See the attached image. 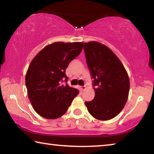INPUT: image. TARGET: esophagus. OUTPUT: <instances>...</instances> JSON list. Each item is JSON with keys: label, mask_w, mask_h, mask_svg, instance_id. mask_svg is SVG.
Wrapping results in <instances>:
<instances>
[{"label": "esophagus", "mask_w": 154, "mask_h": 154, "mask_svg": "<svg viewBox=\"0 0 154 154\" xmlns=\"http://www.w3.org/2000/svg\"><path fill=\"white\" fill-rule=\"evenodd\" d=\"M79 88H80V90H82V91H83V90H85V88H85V86H80V87H79Z\"/></svg>", "instance_id": "34e87169"}]
</instances>
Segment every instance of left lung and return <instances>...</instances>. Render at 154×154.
<instances>
[{"mask_svg": "<svg viewBox=\"0 0 154 154\" xmlns=\"http://www.w3.org/2000/svg\"><path fill=\"white\" fill-rule=\"evenodd\" d=\"M86 62L94 79L92 101L85 102L88 111L98 120L116 117L126 105L130 80L124 65L108 47L97 41L83 43Z\"/></svg>", "mask_w": 154, "mask_h": 154, "instance_id": "left-lung-1", "label": "left lung"}]
</instances>
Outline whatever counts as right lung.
Returning <instances> with one entry per match:
<instances>
[{"label":"right lung","mask_w":154,"mask_h":154,"mask_svg":"<svg viewBox=\"0 0 154 154\" xmlns=\"http://www.w3.org/2000/svg\"><path fill=\"white\" fill-rule=\"evenodd\" d=\"M83 42H55L45 46L31 61L25 82L29 100L39 116L49 119L63 116L79 94L70 87L65 71L70 62L80 54Z\"/></svg>","instance_id":"add662e5"}]
</instances>
